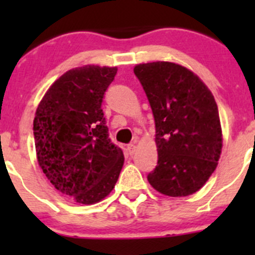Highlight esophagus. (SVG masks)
Segmentation results:
<instances>
[{
    "label": "esophagus",
    "instance_id": "34e87169",
    "mask_svg": "<svg viewBox=\"0 0 255 255\" xmlns=\"http://www.w3.org/2000/svg\"><path fill=\"white\" fill-rule=\"evenodd\" d=\"M135 151V143H130L127 145V153L129 154V155H133Z\"/></svg>",
    "mask_w": 255,
    "mask_h": 255
}]
</instances>
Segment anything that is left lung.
<instances>
[{"mask_svg": "<svg viewBox=\"0 0 255 255\" xmlns=\"http://www.w3.org/2000/svg\"><path fill=\"white\" fill-rule=\"evenodd\" d=\"M134 74L155 122L158 164L149 184L171 197L192 195L215 171L222 150L213 95L192 71L169 61L139 64Z\"/></svg>", "mask_w": 255, "mask_h": 255, "instance_id": "8db88e82", "label": "left lung"}]
</instances>
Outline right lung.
Wrapping results in <instances>:
<instances>
[{"mask_svg": "<svg viewBox=\"0 0 255 255\" xmlns=\"http://www.w3.org/2000/svg\"><path fill=\"white\" fill-rule=\"evenodd\" d=\"M117 68L86 65L56 80L33 122L38 164L58 191L84 205L107 196L122 170L101 106Z\"/></svg>", "mask_w": 255, "mask_h": 255, "instance_id": "right-lung-1", "label": "right lung"}]
</instances>
